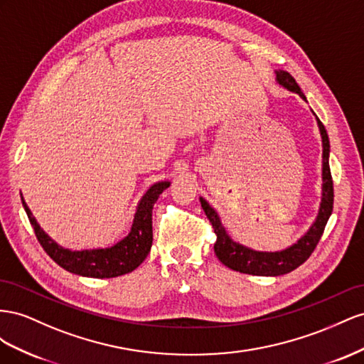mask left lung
Listing matches in <instances>:
<instances>
[{
  "label": "left lung",
  "instance_id": "left-lung-1",
  "mask_svg": "<svg viewBox=\"0 0 364 364\" xmlns=\"http://www.w3.org/2000/svg\"><path fill=\"white\" fill-rule=\"evenodd\" d=\"M276 80L287 90L297 92L300 97L306 100L302 90H300V87L297 85L296 79L289 75L288 71H284V70L276 71ZM316 119L318 123L321 141H323V173H321L323 175V193H321V204H320V210H318L316 223L311 225V228L305 233V236L300 237L294 245L282 252L268 253V252H255L252 248L233 242L230 240V236L227 235L225 228L223 227L220 216L216 215V212L209 205V203L200 198L203 210L205 212V216L209 218V221L212 223L213 232L216 235V242L213 245L215 255L225 267L245 274L280 276V274H287L289 272H293V269L302 265L311 256V253L314 252V248L317 247L321 235H323L325 225L332 213V205H334V183H332L329 161H328L329 139H328L323 123L318 120V117Z\"/></svg>",
  "mask_w": 364,
  "mask_h": 364
}]
</instances>
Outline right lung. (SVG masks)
Listing matches in <instances>:
<instances>
[{"mask_svg":"<svg viewBox=\"0 0 364 364\" xmlns=\"http://www.w3.org/2000/svg\"><path fill=\"white\" fill-rule=\"evenodd\" d=\"M169 181L154 184L141 198L129 235L109 248H97V250L71 252L59 247L55 241L44 233L39 227L26 201L21 198L24 210L32 224L39 244L53 261L70 273L87 277H116L131 273L148 256L152 245V207L159 200L160 193L169 188Z\"/></svg>","mask_w":364,"mask_h":364,"instance_id":"1","label":"right lung"}]
</instances>
